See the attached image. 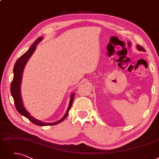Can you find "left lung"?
Segmentation results:
<instances>
[{
	"label": "left lung",
	"instance_id": "8db88e82",
	"mask_svg": "<svg viewBox=\"0 0 159 159\" xmlns=\"http://www.w3.org/2000/svg\"><path fill=\"white\" fill-rule=\"evenodd\" d=\"M137 48H138V49L139 50H140V51H143V52H145V49H144L143 47H142L141 46L138 45V46H137Z\"/></svg>",
	"mask_w": 159,
	"mask_h": 159
}]
</instances>
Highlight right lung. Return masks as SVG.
Segmentation results:
<instances>
[{
    "instance_id": "obj_1",
    "label": "right lung",
    "mask_w": 159,
    "mask_h": 159,
    "mask_svg": "<svg viewBox=\"0 0 159 159\" xmlns=\"http://www.w3.org/2000/svg\"><path fill=\"white\" fill-rule=\"evenodd\" d=\"M42 39H43L42 37H39V39L34 42L33 45L30 46V48L29 49L27 52L26 53H25L23 55H21L16 62V64L14 68V78L11 84L10 91H11V96L13 97V98L14 100V104L16 106V108L17 110V111L21 114V115L25 116V117H27L34 125H39V126H51V125H55L60 123L62 121V120H64L65 118L68 116V111L72 105L74 94H73L71 96L68 108L67 110V111L65 115V116L63 117L61 120H58V121H56L52 123H45L42 121H40L39 120H36V119L32 117L29 114V113L25 109L23 104V102L21 97V93H20L21 82L22 74H23V71L25 65L27 63L30 57V56L34 53L37 44L39 43Z\"/></svg>"
}]
</instances>
